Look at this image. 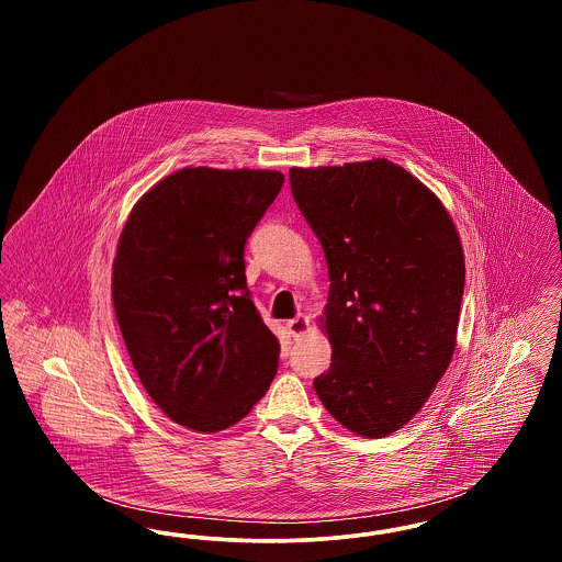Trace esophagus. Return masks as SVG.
Masks as SVG:
<instances>
[{"label": "esophagus", "mask_w": 562, "mask_h": 562, "mask_svg": "<svg viewBox=\"0 0 562 562\" xmlns=\"http://www.w3.org/2000/svg\"><path fill=\"white\" fill-rule=\"evenodd\" d=\"M286 328H289V335H291L293 339H299V337H303V335L307 333L310 321H307L305 314H299L293 321L286 322Z\"/></svg>", "instance_id": "obj_1"}]
</instances>
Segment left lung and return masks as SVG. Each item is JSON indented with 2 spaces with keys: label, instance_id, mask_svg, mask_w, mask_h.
<instances>
[{
  "label": "left lung",
  "instance_id": "left-lung-1",
  "mask_svg": "<svg viewBox=\"0 0 562 562\" xmlns=\"http://www.w3.org/2000/svg\"><path fill=\"white\" fill-rule=\"evenodd\" d=\"M291 189L328 266L322 328L326 411L383 438L426 404L453 358L465 263L453 218L394 161L291 168Z\"/></svg>",
  "mask_w": 562,
  "mask_h": 562
}]
</instances>
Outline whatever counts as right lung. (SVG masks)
<instances>
[{
    "label": "right lung",
    "mask_w": 562,
    "mask_h": 562,
    "mask_svg": "<svg viewBox=\"0 0 562 562\" xmlns=\"http://www.w3.org/2000/svg\"><path fill=\"white\" fill-rule=\"evenodd\" d=\"M284 183L278 170L183 168L122 229L113 310L134 371L179 426L213 434L266 396L280 344L244 273V244Z\"/></svg>",
    "instance_id": "right-lung-1"
}]
</instances>
